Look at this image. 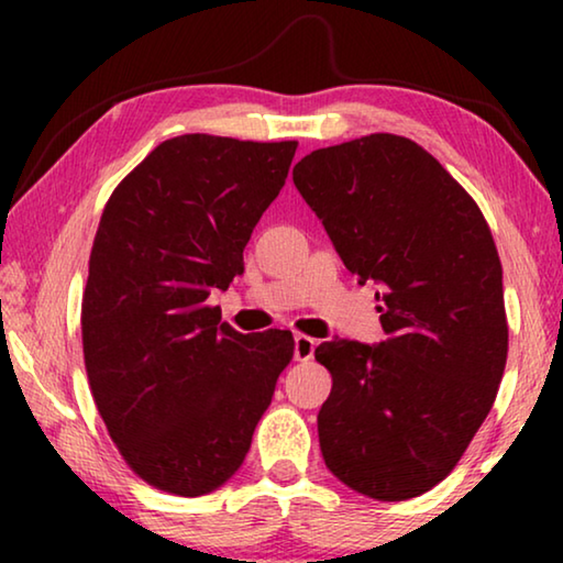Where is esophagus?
<instances>
[{
	"label": "esophagus",
	"instance_id": "1",
	"mask_svg": "<svg viewBox=\"0 0 563 563\" xmlns=\"http://www.w3.org/2000/svg\"><path fill=\"white\" fill-rule=\"evenodd\" d=\"M316 345H318V340H312V338H308V335H295V350H292V355H295V360L298 362H308V360H312V355H316Z\"/></svg>",
	"mask_w": 563,
	"mask_h": 563
}]
</instances>
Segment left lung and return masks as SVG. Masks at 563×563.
Masks as SVG:
<instances>
[{"label": "left lung", "instance_id": "8db88e82", "mask_svg": "<svg viewBox=\"0 0 563 563\" xmlns=\"http://www.w3.org/2000/svg\"><path fill=\"white\" fill-rule=\"evenodd\" d=\"M292 180L357 283L383 285L387 340L316 347L332 375L322 460L369 499L419 497L462 460L507 365L492 231L440 161L395 133L312 151Z\"/></svg>", "mask_w": 563, "mask_h": 563}]
</instances>
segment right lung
I'll list each match as a JSON object with an SVG mask.
<instances>
[{"instance_id":"obj_1","label":"right lung","mask_w":563,"mask_h":563,"mask_svg":"<svg viewBox=\"0 0 563 563\" xmlns=\"http://www.w3.org/2000/svg\"><path fill=\"white\" fill-rule=\"evenodd\" d=\"M298 141L184 133L158 144L101 213L81 302L93 402L151 487L201 497L241 470L292 332L243 335L208 305L280 194Z\"/></svg>"}]
</instances>
